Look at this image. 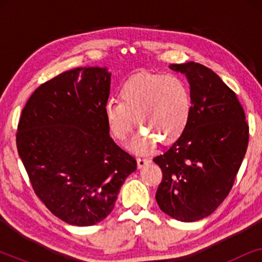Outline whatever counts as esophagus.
Masks as SVG:
<instances>
[{
    "label": "esophagus",
    "mask_w": 262,
    "mask_h": 262,
    "mask_svg": "<svg viewBox=\"0 0 262 262\" xmlns=\"http://www.w3.org/2000/svg\"><path fill=\"white\" fill-rule=\"evenodd\" d=\"M150 161L148 159H144V157H138L137 159V166L138 168H143L145 164H148Z\"/></svg>",
    "instance_id": "1"
}]
</instances>
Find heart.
<instances>
[{"label":"heart","mask_w":262,"mask_h":262,"mask_svg":"<svg viewBox=\"0 0 262 262\" xmlns=\"http://www.w3.org/2000/svg\"><path fill=\"white\" fill-rule=\"evenodd\" d=\"M120 101L108 99L103 114L113 138L124 141L136 125L141 127L128 143L138 154L156 145H168L184 134L192 114V95L188 85L177 75L143 74L121 85Z\"/></svg>","instance_id":"b5f03b06"}]
</instances>
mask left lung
I'll list each match as a JSON object with an SVG mask.
<instances>
[{"mask_svg":"<svg viewBox=\"0 0 262 262\" xmlns=\"http://www.w3.org/2000/svg\"><path fill=\"white\" fill-rule=\"evenodd\" d=\"M184 74L192 95V114L181 137L154 157L162 169L156 202L180 222L210 216L229 194L249 139L245 111L217 74L199 63L170 64Z\"/></svg>","mask_w":262,"mask_h":262,"instance_id":"8db88e82","label":"left lung"}]
</instances>
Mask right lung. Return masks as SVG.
I'll use <instances>...</instances> for the list:
<instances>
[{
	"label": "right lung",
	"mask_w": 262,
	"mask_h": 262,
	"mask_svg": "<svg viewBox=\"0 0 262 262\" xmlns=\"http://www.w3.org/2000/svg\"><path fill=\"white\" fill-rule=\"evenodd\" d=\"M110 87L107 68H76L35 89L21 113L16 146L32 187L68 224L105 220L137 168L110 136L103 114Z\"/></svg>",
	"instance_id": "add662e5"
}]
</instances>
